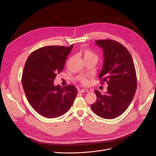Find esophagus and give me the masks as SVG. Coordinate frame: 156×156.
<instances>
[{
	"label": "esophagus",
	"mask_w": 156,
	"mask_h": 156,
	"mask_svg": "<svg viewBox=\"0 0 156 156\" xmlns=\"http://www.w3.org/2000/svg\"><path fill=\"white\" fill-rule=\"evenodd\" d=\"M88 92V89L87 88H82L80 89L79 90V92L80 93H84V92Z\"/></svg>",
	"instance_id": "34e87169"
}]
</instances>
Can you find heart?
Segmentation results:
<instances>
[{
	"instance_id": "1",
	"label": "heart",
	"mask_w": 156,
	"mask_h": 156,
	"mask_svg": "<svg viewBox=\"0 0 156 156\" xmlns=\"http://www.w3.org/2000/svg\"><path fill=\"white\" fill-rule=\"evenodd\" d=\"M81 52L83 54L84 59H90V58H95L97 59L98 57L96 53H95L92 49L88 48H83L81 49ZM80 82L85 85H88L90 83V78L84 75H81L80 77Z\"/></svg>"
}]
</instances>
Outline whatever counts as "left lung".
<instances>
[{
    "label": "left lung",
    "instance_id": "obj_1",
    "mask_svg": "<svg viewBox=\"0 0 156 156\" xmlns=\"http://www.w3.org/2000/svg\"><path fill=\"white\" fill-rule=\"evenodd\" d=\"M95 44L104 51L99 80L108 87L104 95L95 90L97 101L91 108L102 118L113 119L123 113L133 99L137 85L135 65L127 48L116 41L99 40Z\"/></svg>",
    "mask_w": 156,
    "mask_h": 156
}]
</instances>
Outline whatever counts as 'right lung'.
Masks as SVG:
<instances>
[{
	"mask_svg": "<svg viewBox=\"0 0 156 156\" xmlns=\"http://www.w3.org/2000/svg\"><path fill=\"white\" fill-rule=\"evenodd\" d=\"M72 48L73 45L40 48L29 55L24 65L22 75L24 94L31 107L44 117L54 118L63 115L75 99L77 90L75 86L54 85Z\"/></svg>",
	"mask_w": 156,
	"mask_h": 156,
	"instance_id": "right-lung-1",
	"label": "right lung"
}]
</instances>
